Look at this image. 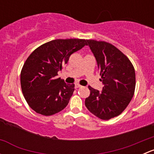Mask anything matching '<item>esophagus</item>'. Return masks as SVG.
Here are the masks:
<instances>
[{
	"label": "esophagus",
	"instance_id": "1",
	"mask_svg": "<svg viewBox=\"0 0 154 154\" xmlns=\"http://www.w3.org/2000/svg\"><path fill=\"white\" fill-rule=\"evenodd\" d=\"M81 86H82L81 85H80V84H79V83H76V84H75V88H80V87H81Z\"/></svg>",
	"mask_w": 154,
	"mask_h": 154
}]
</instances>
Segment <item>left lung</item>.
I'll return each instance as SVG.
<instances>
[{
    "label": "left lung",
    "instance_id": "8db88e82",
    "mask_svg": "<svg viewBox=\"0 0 154 154\" xmlns=\"http://www.w3.org/2000/svg\"><path fill=\"white\" fill-rule=\"evenodd\" d=\"M86 42L95 57L103 87L99 91L88 86L90 95L85 105L96 117L109 120L119 116L133 97L135 69L129 59L112 45L95 40Z\"/></svg>",
    "mask_w": 154,
    "mask_h": 154
}]
</instances>
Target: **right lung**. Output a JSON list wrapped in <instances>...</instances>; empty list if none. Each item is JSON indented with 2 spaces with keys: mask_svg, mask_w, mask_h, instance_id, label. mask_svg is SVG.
Returning <instances> with one entry per match:
<instances>
[{
  "mask_svg": "<svg viewBox=\"0 0 154 154\" xmlns=\"http://www.w3.org/2000/svg\"><path fill=\"white\" fill-rule=\"evenodd\" d=\"M86 45L80 38L55 39L35 50L24 64L21 86L26 101L35 112L48 116L66 108L74 91V84H67L58 72L73 53Z\"/></svg>",
  "mask_w": 154,
  "mask_h": 154,
  "instance_id": "add662e5",
  "label": "right lung"
}]
</instances>
